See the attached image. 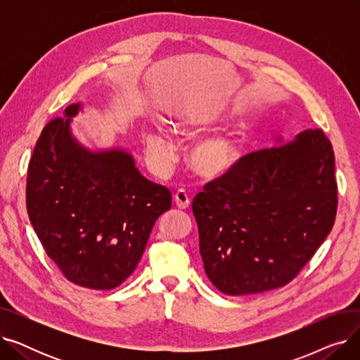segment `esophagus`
I'll return each instance as SVG.
<instances>
[{"mask_svg": "<svg viewBox=\"0 0 360 360\" xmlns=\"http://www.w3.org/2000/svg\"><path fill=\"white\" fill-rule=\"evenodd\" d=\"M174 200L179 209H188V207H190V194H188L185 190H182V188L175 193Z\"/></svg>", "mask_w": 360, "mask_h": 360, "instance_id": "34e87169", "label": "esophagus"}]
</instances>
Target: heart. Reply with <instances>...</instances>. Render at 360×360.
I'll list each match as a JSON object with an SVG mask.
<instances>
[{"mask_svg": "<svg viewBox=\"0 0 360 360\" xmlns=\"http://www.w3.org/2000/svg\"><path fill=\"white\" fill-rule=\"evenodd\" d=\"M212 121V115L204 109L186 110L182 115L174 117V125L178 128H198ZM143 140L151 162L165 169L174 159V148L160 128H148L143 132ZM240 151L233 140L214 136L207 137L194 144L190 153V162L197 172L207 178L223 176L238 165Z\"/></svg>", "mask_w": 360, "mask_h": 360, "instance_id": "obj_1", "label": "heart"}]
</instances>
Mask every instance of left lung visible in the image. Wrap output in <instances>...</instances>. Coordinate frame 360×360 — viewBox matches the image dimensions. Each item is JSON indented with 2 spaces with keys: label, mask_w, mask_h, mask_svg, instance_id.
Listing matches in <instances>:
<instances>
[{
  "label": "left lung",
  "mask_w": 360,
  "mask_h": 360,
  "mask_svg": "<svg viewBox=\"0 0 360 360\" xmlns=\"http://www.w3.org/2000/svg\"><path fill=\"white\" fill-rule=\"evenodd\" d=\"M334 151L323 129L254 151L193 200L207 277L226 295L283 288L314 257L337 213Z\"/></svg>",
  "instance_id": "left-lung-1"
}]
</instances>
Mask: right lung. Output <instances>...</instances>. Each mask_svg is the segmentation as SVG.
Segmentation results:
<instances>
[{"instance_id": "add662e5", "label": "right lung", "mask_w": 360, "mask_h": 360, "mask_svg": "<svg viewBox=\"0 0 360 360\" xmlns=\"http://www.w3.org/2000/svg\"><path fill=\"white\" fill-rule=\"evenodd\" d=\"M70 105L42 129L27 167L26 207L46 255L71 283L110 290L144 252L158 217L172 205L163 185L146 179L121 150L93 153L70 134Z\"/></svg>"}]
</instances>
